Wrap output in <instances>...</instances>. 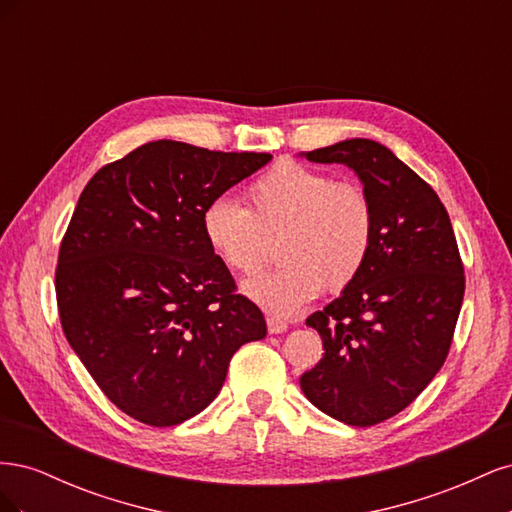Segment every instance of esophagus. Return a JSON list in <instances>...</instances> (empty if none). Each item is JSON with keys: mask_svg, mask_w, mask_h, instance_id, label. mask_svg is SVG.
Masks as SVG:
<instances>
[{"mask_svg": "<svg viewBox=\"0 0 512 512\" xmlns=\"http://www.w3.org/2000/svg\"><path fill=\"white\" fill-rule=\"evenodd\" d=\"M267 329H269L271 335H280V333H286L288 324H286L284 320H280V318L269 316V318H267Z\"/></svg>", "mask_w": 512, "mask_h": 512, "instance_id": "1", "label": "esophagus"}]
</instances>
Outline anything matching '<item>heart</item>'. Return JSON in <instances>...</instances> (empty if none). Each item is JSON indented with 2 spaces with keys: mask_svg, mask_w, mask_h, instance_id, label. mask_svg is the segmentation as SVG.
Wrapping results in <instances>:
<instances>
[{
  "mask_svg": "<svg viewBox=\"0 0 512 512\" xmlns=\"http://www.w3.org/2000/svg\"><path fill=\"white\" fill-rule=\"evenodd\" d=\"M200 228L211 252L243 275L260 269L265 239L280 235L275 256L282 265L245 282L243 294L290 318L322 288L339 292L356 280L374 241V207L361 185L282 162L247 188V209L226 196L209 200Z\"/></svg>",
  "mask_w": 512,
  "mask_h": 512,
  "instance_id": "b5f03b06",
  "label": "heart"
}]
</instances>
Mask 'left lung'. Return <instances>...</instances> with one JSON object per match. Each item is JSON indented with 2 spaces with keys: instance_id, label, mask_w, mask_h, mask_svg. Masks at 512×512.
Here are the masks:
<instances>
[{
  "instance_id": "8db88e82",
  "label": "left lung",
  "mask_w": 512,
  "mask_h": 512,
  "mask_svg": "<svg viewBox=\"0 0 512 512\" xmlns=\"http://www.w3.org/2000/svg\"><path fill=\"white\" fill-rule=\"evenodd\" d=\"M301 158L348 166L374 207L365 267L305 320L324 356L299 380L318 410L369 427L410 406L444 365L466 290L455 232L438 194L389 147L348 138Z\"/></svg>"
}]
</instances>
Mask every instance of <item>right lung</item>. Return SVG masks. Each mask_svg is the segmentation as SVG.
<instances>
[{"instance_id":"add662e5","label":"right lung","mask_w":512,"mask_h":512,"mask_svg":"<svg viewBox=\"0 0 512 512\" xmlns=\"http://www.w3.org/2000/svg\"><path fill=\"white\" fill-rule=\"evenodd\" d=\"M267 162L153 141L85 185L59 247V318L91 378L136 421L173 427L203 412L232 354L267 335L200 228L209 200Z\"/></svg>"}]
</instances>
